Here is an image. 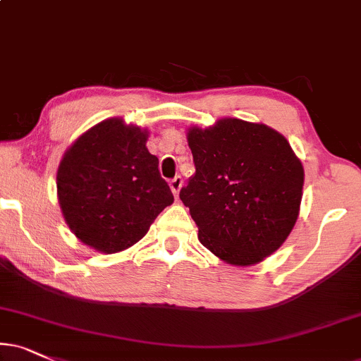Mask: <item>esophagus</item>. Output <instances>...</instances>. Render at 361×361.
<instances>
[{
  "mask_svg": "<svg viewBox=\"0 0 361 361\" xmlns=\"http://www.w3.org/2000/svg\"><path fill=\"white\" fill-rule=\"evenodd\" d=\"M182 184H184V179H182L180 176H176L171 180V190L173 192V195H176V197H179V190L182 188Z\"/></svg>",
  "mask_w": 361,
  "mask_h": 361,
  "instance_id": "1",
  "label": "esophagus"
}]
</instances>
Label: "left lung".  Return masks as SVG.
Returning <instances> with one entry per match:
<instances>
[{"mask_svg": "<svg viewBox=\"0 0 361 361\" xmlns=\"http://www.w3.org/2000/svg\"><path fill=\"white\" fill-rule=\"evenodd\" d=\"M195 173L180 189L199 241L221 261L251 266L286 241L300 216L305 169L264 123L221 118L188 128Z\"/></svg>", "mask_w": 361, "mask_h": 361, "instance_id": "obj_1", "label": "left lung"}]
</instances>
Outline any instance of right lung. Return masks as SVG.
<instances>
[{"mask_svg": "<svg viewBox=\"0 0 361 361\" xmlns=\"http://www.w3.org/2000/svg\"><path fill=\"white\" fill-rule=\"evenodd\" d=\"M149 132L106 118L65 150L56 172L61 214L85 246L114 255L133 246L173 202L147 149Z\"/></svg>", "mask_w": 361, "mask_h": 361, "instance_id": "add662e5", "label": "right lung"}]
</instances>
